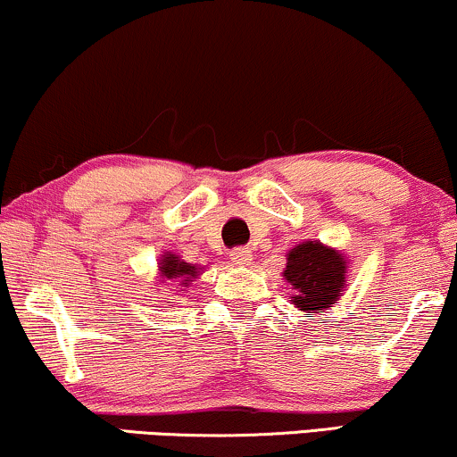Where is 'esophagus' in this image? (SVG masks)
<instances>
[{"label": "esophagus", "instance_id": "esophagus-1", "mask_svg": "<svg viewBox=\"0 0 457 457\" xmlns=\"http://www.w3.org/2000/svg\"><path fill=\"white\" fill-rule=\"evenodd\" d=\"M229 260H232L236 266H249L251 260H253V255H251V251L246 249V246H238V249H232Z\"/></svg>", "mask_w": 457, "mask_h": 457}]
</instances>
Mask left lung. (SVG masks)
I'll return each instance as SVG.
<instances>
[{
  "label": "left lung",
  "mask_w": 457,
  "mask_h": 457,
  "mask_svg": "<svg viewBox=\"0 0 457 457\" xmlns=\"http://www.w3.org/2000/svg\"><path fill=\"white\" fill-rule=\"evenodd\" d=\"M345 270L348 262L337 249H330L320 240H307L290 249L283 277L295 290L292 303L312 320L342 296Z\"/></svg>",
  "instance_id": "8db88e82"
}]
</instances>
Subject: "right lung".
I'll use <instances>...</instances> for the list:
<instances>
[{"mask_svg":"<svg viewBox=\"0 0 457 457\" xmlns=\"http://www.w3.org/2000/svg\"><path fill=\"white\" fill-rule=\"evenodd\" d=\"M159 272H161V281L178 279L187 287L188 281L195 279L199 272H202V269H197L195 264H188V262L180 260L176 253H165L161 255L159 260Z\"/></svg>","mask_w":457,"mask_h":457,"instance_id":"1","label":"right lung"}]
</instances>
